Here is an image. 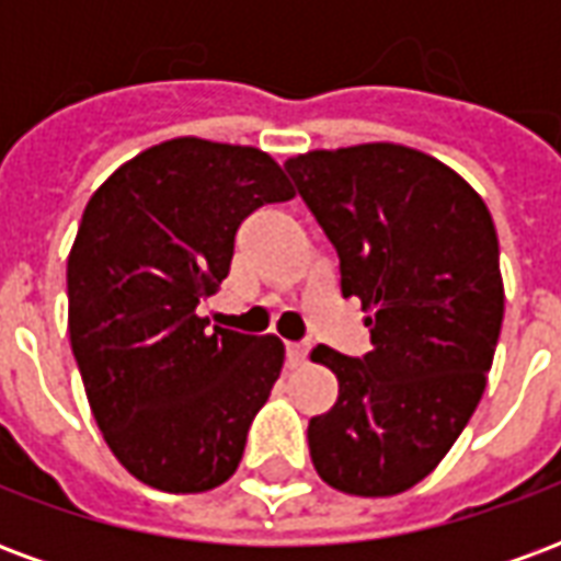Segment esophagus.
I'll use <instances>...</instances> for the list:
<instances>
[{
    "mask_svg": "<svg viewBox=\"0 0 561 561\" xmlns=\"http://www.w3.org/2000/svg\"><path fill=\"white\" fill-rule=\"evenodd\" d=\"M285 354H288V366H300L309 357V342H288Z\"/></svg>",
    "mask_w": 561,
    "mask_h": 561,
    "instance_id": "obj_1",
    "label": "esophagus"
}]
</instances>
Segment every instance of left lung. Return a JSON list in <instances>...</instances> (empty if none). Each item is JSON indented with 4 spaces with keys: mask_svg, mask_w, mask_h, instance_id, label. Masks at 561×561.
<instances>
[{
    "mask_svg": "<svg viewBox=\"0 0 561 561\" xmlns=\"http://www.w3.org/2000/svg\"><path fill=\"white\" fill-rule=\"evenodd\" d=\"M340 255L373 352L312 348L340 378L309 421L321 481L348 495L412 490L445 459L478 409L505 316L499 237L457 171L402 144L312 149L285 161Z\"/></svg>",
    "mask_w": 561,
    "mask_h": 561,
    "instance_id": "obj_1",
    "label": "left lung"
}]
</instances>
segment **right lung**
<instances>
[{
    "instance_id": "1",
    "label": "right lung",
    "mask_w": 561,
    "mask_h": 561,
    "mask_svg": "<svg viewBox=\"0 0 561 561\" xmlns=\"http://www.w3.org/2000/svg\"><path fill=\"white\" fill-rule=\"evenodd\" d=\"M267 152L173 138L116 168L68 255V333L92 417L114 457L161 493H207L243 459L285 364L279 336L213 328L249 213L291 201Z\"/></svg>"
}]
</instances>
